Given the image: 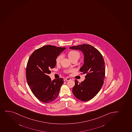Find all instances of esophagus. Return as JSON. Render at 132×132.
<instances>
[{
  "label": "esophagus",
  "mask_w": 132,
  "mask_h": 132,
  "mask_svg": "<svg viewBox=\"0 0 132 132\" xmlns=\"http://www.w3.org/2000/svg\"><path fill=\"white\" fill-rule=\"evenodd\" d=\"M71 79V78H70L69 77H66V78H65V80H67V81H69V80H70Z\"/></svg>",
  "instance_id": "esophagus-1"
}]
</instances>
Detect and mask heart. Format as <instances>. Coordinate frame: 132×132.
Listing matches in <instances>:
<instances>
[{
	"mask_svg": "<svg viewBox=\"0 0 132 132\" xmlns=\"http://www.w3.org/2000/svg\"><path fill=\"white\" fill-rule=\"evenodd\" d=\"M68 57L70 61L73 59H75V58H77L78 59H79V58L80 57V54L79 52L76 51H71L68 53ZM61 58H62V56H58L56 59V64H59L60 62ZM71 71V70L68 71Z\"/></svg>",
	"mask_w": 132,
	"mask_h": 132,
	"instance_id": "b5f03b06",
	"label": "heart"
}]
</instances>
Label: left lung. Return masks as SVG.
I'll return each mask as SVG.
<instances>
[{"label":"left lung","instance_id":"8db88e82","mask_svg":"<svg viewBox=\"0 0 132 132\" xmlns=\"http://www.w3.org/2000/svg\"><path fill=\"white\" fill-rule=\"evenodd\" d=\"M69 48L83 53L84 64L79 70L86 74V79L81 83L75 80L73 93L80 101H89L99 92L104 84L105 72L104 58L101 53L90 45H80Z\"/></svg>","mask_w":132,"mask_h":132}]
</instances>
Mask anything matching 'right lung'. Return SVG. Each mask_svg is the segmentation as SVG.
I'll use <instances>...</instances> for the list:
<instances>
[{"instance_id":"add662e5","label":"right lung","mask_w":132,"mask_h":132,"mask_svg":"<svg viewBox=\"0 0 132 132\" xmlns=\"http://www.w3.org/2000/svg\"><path fill=\"white\" fill-rule=\"evenodd\" d=\"M65 49L46 45L35 51L28 59L26 70L27 82L35 96L42 102H52L59 94L63 79L52 80L48 75L56 66V58Z\"/></svg>"}]
</instances>
